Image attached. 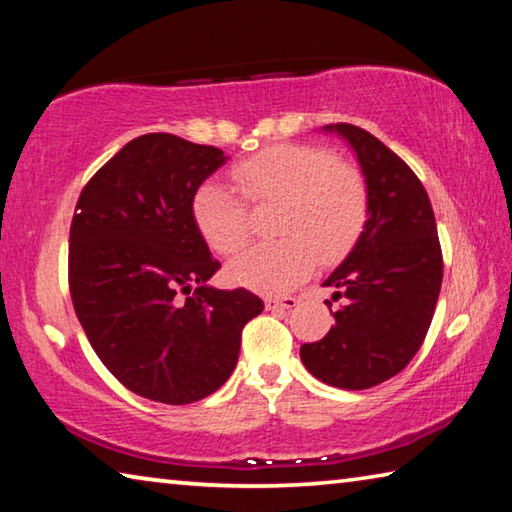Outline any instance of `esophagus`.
Returning <instances> with one entry per match:
<instances>
[{"mask_svg":"<svg viewBox=\"0 0 512 512\" xmlns=\"http://www.w3.org/2000/svg\"><path fill=\"white\" fill-rule=\"evenodd\" d=\"M298 298L296 296H284V298H264L266 309H293L298 307Z\"/></svg>","mask_w":512,"mask_h":512,"instance_id":"esophagus-1","label":"esophagus"}]
</instances>
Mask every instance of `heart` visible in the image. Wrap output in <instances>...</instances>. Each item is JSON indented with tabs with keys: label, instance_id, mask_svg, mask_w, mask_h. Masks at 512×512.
Wrapping results in <instances>:
<instances>
[{
	"label": "heart",
	"instance_id": "obj_1",
	"mask_svg": "<svg viewBox=\"0 0 512 512\" xmlns=\"http://www.w3.org/2000/svg\"><path fill=\"white\" fill-rule=\"evenodd\" d=\"M232 180L248 203L277 205L273 232L282 237L232 259L228 277L239 287L289 291L307 280L318 262H341L366 230V178L320 146H268L235 164ZM192 219L198 235L219 255L239 253L250 237L246 203L216 180L196 187Z\"/></svg>",
	"mask_w": 512,
	"mask_h": 512
}]
</instances>
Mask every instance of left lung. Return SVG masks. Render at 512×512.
I'll use <instances>...</instances> for the list:
<instances>
[{
	"label": "left lung",
	"mask_w": 512,
	"mask_h": 512,
	"mask_svg": "<svg viewBox=\"0 0 512 512\" xmlns=\"http://www.w3.org/2000/svg\"><path fill=\"white\" fill-rule=\"evenodd\" d=\"M325 131L357 153L370 214L357 246L323 282L332 300L345 298L336 323L325 339L302 345L300 359L325 384L363 391L402 372L420 350L443 284V250L429 196L409 164L359 126Z\"/></svg>",
	"instance_id": "left-lung-1"
}]
</instances>
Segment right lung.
<instances>
[{
    "label": "right lung",
    "mask_w": 512,
    "mask_h": 512,
    "mask_svg": "<svg viewBox=\"0 0 512 512\" xmlns=\"http://www.w3.org/2000/svg\"><path fill=\"white\" fill-rule=\"evenodd\" d=\"M225 160L178 135L135 137L76 203L74 311L103 366L146 400L192 404L219 391L237 366L241 329L264 311L246 289L207 287L221 264L198 235L192 196Z\"/></svg>",
    "instance_id": "add662e5"
}]
</instances>
